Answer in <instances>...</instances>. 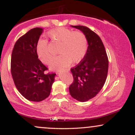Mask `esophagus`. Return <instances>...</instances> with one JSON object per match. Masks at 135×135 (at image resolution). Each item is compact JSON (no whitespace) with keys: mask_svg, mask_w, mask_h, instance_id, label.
<instances>
[{"mask_svg":"<svg viewBox=\"0 0 135 135\" xmlns=\"http://www.w3.org/2000/svg\"><path fill=\"white\" fill-rule=\"evenodd\" d=\"M70 71V69H66V72H69Z\"/></svg>","mask_w":135,"mask_h":135,"instance_id":"1","label":"esophagus"}]
</instances>
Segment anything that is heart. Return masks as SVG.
I'll return each instance as SVG.
<instances>
[{
    "label": "heart",
    "mask_w": 135,
    "mask_h": 135,
    "mask_svg": "<svg viewBox=\"0 0 135 135\" xmlns=\"http://www.w3.org/2000/svg\"><path fill=\"white\" fill-rule=\"evenodd\" d=\"M52 41L60 43L58 48L60 55L52 60L51 68L54 70L64 69L70 63L80 62L88 51V39L80 31H74L65 27L52 29L47 33ZM37 52L40 60L45 64H49L52 57L46 39H40L37 44Z\"/></svg>",
    "instance_id": "heart-1"
}]
</instances>
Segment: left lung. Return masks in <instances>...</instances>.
Listing matches in <instances>:
<instances>
[{"label":"left lung","instance_id":"obj_1","mask_svg":"<svg viewBox=\"0 0 135 135\" xmlns=\"http://www.w3.org/2000/svg\"><path fill=\"white\" fill-rule=\"evenodd\" d=\"M86 35L88 51L78 65L70 69L74 81L69 87L70 95L79 102L95 97L104 86L108 74V59L101 38L89 28L72 26Z\"/></svg>","mask_w":135,"mask_h":135}]
</instances>
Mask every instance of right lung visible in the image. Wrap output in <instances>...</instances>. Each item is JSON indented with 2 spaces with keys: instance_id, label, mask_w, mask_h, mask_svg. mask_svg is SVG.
<instances>
[{
  "instance_id": "1",
  "label": "right lung",
  "mask_w": 135,
  "mask_h": 135,
  "mask_svg": "<svg viewBox=\"0 0 135 135\" xmlns=\"http://www.w3.org/2000/svg\"><path fill=\"white\" fill-rule=\"evenodd\" d=\"M42 31L34 28L20 37L11 55V71L15 86L31 102H41L49 97L56 75L45 74L48 69L38 58L37 44Z\"/></svg>"
}]
</instances>
